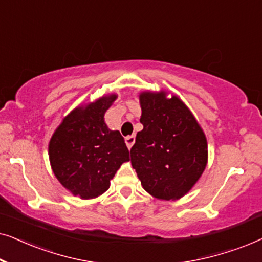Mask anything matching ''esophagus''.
<instances>
[{
    "label": "esophagus",
    "mask_w": 262,
    "mask_h": 262,
    "mask_svg": "<svg viewBox=\"0 0 262 262\" xmlns=\"http://www.w3.org/2000/svg\"><path fill=\"white\" fill-rule=\"evenodd\" d=\"M135 141H136L135 136H127V137L125 138V143H126V145H127L128 149L132 148V145H134Z\"/></svg>",
    "instance_id": "obj_1"
}]
</instances>
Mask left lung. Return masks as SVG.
<instances>
[{
  "label": "left lung",
  "mask_w": 262,
  "mask_h": 262,
  "mask_svg": "<svg viewBox=\"0 0 262 262\" xmlns=\"http://www.w3.org/2000/svg\"><path fill=\"white\" fill-rule=\"evenodd\" d=\"M141 123L131 163L143 188L157 199H179L203 174L207 162L205 135L177 96L142 93Z\"/></svg>",
  "instance_id": "obj_1"
}]
</instances>
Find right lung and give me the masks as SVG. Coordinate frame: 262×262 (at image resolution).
<instances>
[{"label":"right lung","instance_id":"1","mask_svg":"<svg viewBox=\"0 0 262 262\" xmlns=\"http://www.w3.org/2000/svg\"><path fill=\"white\" fill-rule=\"evenodd\" d=\"M116 98L105 96L85 108L74 110L50 141L53 173L64 187L82 199L106 192L121 163L130 160L123 136L110 130L103 120Z\"/></svg>","mask_w":262,"mask_h":262}]
</instances>
